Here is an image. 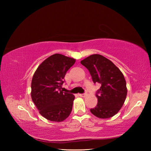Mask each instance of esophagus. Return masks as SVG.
Here are the masks:
<instances>
[{
    "mask_svg": "<svg viewBox=\"0 0 151 151\" xmlns=\"http://www.w3.org/2000/svg\"><path fill=\"white\" fill-rule=\"evenodd\" d=\"M78 95L80 96L81 97H85L86 94H78Z\"/></svg>",
    "mask_w": 151,
    "mask_h": 151,
    "instance_id": "esophagus-1",
    "label": "esophagus"
}]
</instances>
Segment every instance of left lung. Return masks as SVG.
<instances>
[{"label": "left lung", "instance_id": "left-lung-1", "mask_svg": "<svg viewBox=\"0 0 151 151\" xmlns=\"http://www.w3.org/2000/svg\"><path fill=\"white\" fill-rule=\"evenodd\" d=\"M90 72L94 83L101 86L97 92L98 103L90 111L99 119H109L122 108L127 94L123 74L114 64L101 55H92L81 61Z\"/></svg>", "mask_w": 151, "mask_h": 151}]
</instances>
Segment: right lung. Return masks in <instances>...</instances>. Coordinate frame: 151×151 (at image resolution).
Masks as SVG:
<instances>
[{"mask_svg":"<svg viewBox=\"0 0 151 151\" xmlns=\"http://www.w3.org/2000/svg\"><path fill=\"white\" fill-rule=\"evenodd\" d=\"M75 58L60 54L50 56L38 66L31 82L32 100L39 113L48 121L62 122L70 115L75 96L60 90Z\"/></svg>","mask_w":151,"mask_h":151,"instance_id":"obj_1","label":"right lung"}]
</instances>
